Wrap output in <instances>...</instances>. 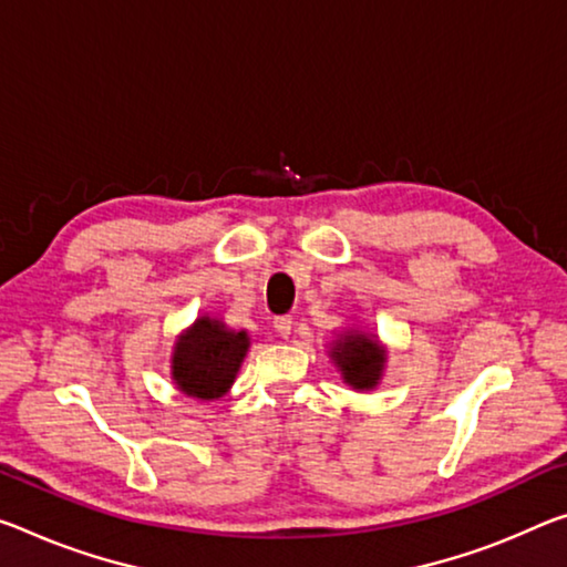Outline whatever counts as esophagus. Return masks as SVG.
<instances>
[{"label": "esophagus", "instance_id": "1", "mask_svg": "<svg viewBox=\"0 0 567 567\" xmlns=\"http://www.w3.org/2000/svg\"><path fill=\"white\" fill-rule=\"evenodd\" d=\"M275 330L280 332L282 338L290 336V332H292V318H287V316H285V318H277V320H275Z\"/></svg>", "mask_w": 567, "mask_h": 567}]
</instances>
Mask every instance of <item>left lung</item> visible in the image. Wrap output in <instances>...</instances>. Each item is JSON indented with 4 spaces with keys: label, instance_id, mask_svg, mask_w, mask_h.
<instances>
[{
    "label": "left lung",
    "instance_id": "left-lung-1",
    "mask_svg": "<svg viewBox=\"0 0 567 567\" xmlns=\"http://www.w3.org/2000/svg\"><path fill=\"white\" fill-rule=\"evenodd\" d=\"M328 358L338 368L340 379L353 391H373L381 383L389 348H385L373 330L363 326H348L328 346Z\"/></svg>",
    "mask_w": 567,
    "mask_h": 567
}]
</instances>
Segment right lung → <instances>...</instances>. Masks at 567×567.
I'll return each instance as SVG.
<instances>
[{"label": "right lung", "instance_id": "1", "mask_svg": "<svg viewBox=\"0 0 567 567\" xmlns=\"http://www.w3.org/2000/svg\"><path fill=\"white\" fill-rule=\"evenodd\" d=\"M249 350V332L229 328L209 312L176 336L171 350V381L184 396L219 401L229 393Z\"/></svg>", "mask_w": 567, "mask_h": 567}]
</instances>
